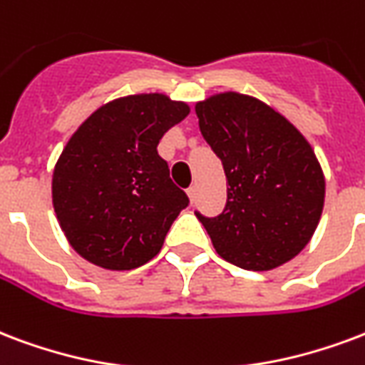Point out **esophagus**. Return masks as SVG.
<instances>
[{"label": "esophagus", "instance_id": "34e87169", "mask_svg": "<svg viewBox=\"0 0 365 365\" xmlns=\"http://www.w3.org/2000/svg\"><path fill=\"white\" fill-rule=\"evenodd\" d=\"M186 194H188V198H190V202H196V186H190L188 190H186Z\"/></svg>", "mask_w": 365, "mask_h": 365}]
</instances>
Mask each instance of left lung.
<instances>
[{"label":"left lung","instance_id":"obj_1","mask_svg":"<svg viewBox=\"0 0 365 365\" xmlns=\"http://www.w3.org/2000/svg\"><path fill=\"white\" fill-rule=\"evenodd\" d=\"M200 130L227 175V204L196 217L229 264L267 271L297 256L323 212L316 153L283 115L250 96L225 92L196 103Z\"/></svg>","mask_w":365,"mask_h":365}]
</instances>
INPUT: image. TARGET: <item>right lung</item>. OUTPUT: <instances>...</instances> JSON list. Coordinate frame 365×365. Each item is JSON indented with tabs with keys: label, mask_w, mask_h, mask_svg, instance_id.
<instances>
[{
	"label": "right lung",
	"mask_w": 365,
	"mask_h": 365,
	"mask_svg": "<svg viewBox=\"0 0 365 365\" xmlns=\"http://www.w3.org/2000/svg\"><path fill=\"white\" fill-rule=\"evenodd\" d=\"M190 109L163 94L109 101L84 120L57 161L53 207L65 237L103 269L150 262L188 202L158 153Z\"/></svg>",
	"instance_id": "obj_1"
}]
</instances>
